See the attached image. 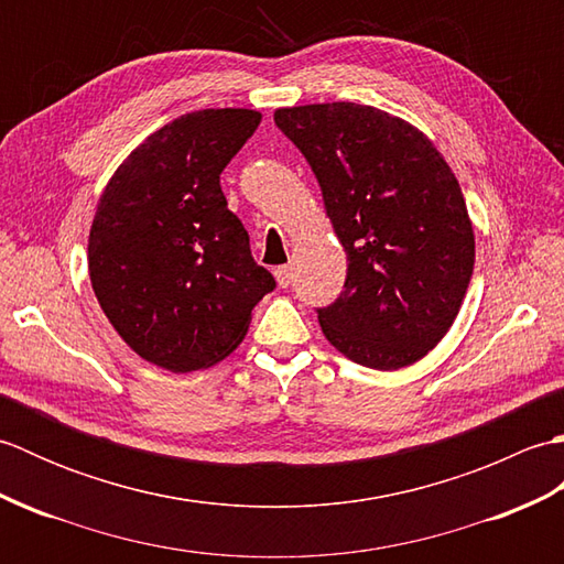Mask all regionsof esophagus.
Here are the masks:
<instances>
[{"mask_svg": "<svg viewBox=\"0 0 564 564\" xmlns=\"http://www.w3.org/2000/svg\"><path fill=\"white\" fill-rule=\"evenodd\" d=\"M275 283H279L281 289H289V285L293 283V269L291 267L275 269Z\"/></svg>", "mask_w": 564, "mask_h": 564, "instance_id": "esophagus-1", "label": "esophagus"}]
</instances>
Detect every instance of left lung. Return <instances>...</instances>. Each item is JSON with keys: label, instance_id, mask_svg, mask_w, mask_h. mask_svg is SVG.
I'll return each instance as SVG.
<instances>
[{"label": "left lung", "instance_id": "1", "mask_svg": "<svg viewBox=\"0 0 564 564\" xmlns=\"http://www.w3.org/2000/svg\"><path fill=\"white\" fill-rule=\"evenodd\" d=\"M305 154L346 251V281L319 327L354 364H416L458 317L475 232L458 178L422 130L351 101L275 109Z\"/></svg>", "mask_w": 564, "mask_h": 564}]
</instances>
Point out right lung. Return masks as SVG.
I'll return each mask as SVG.
<instances>
[{"label": "right lung", "instance_id": "obj_1", "mask_svg": "<svg viewBox=\"0 0 564 564\" xmlns=\"http://www.w3.org/2000/svg\"><path fill=\"white\" fill-rule=\"evenodd\" d=\"M259 123L251 109L176 118L128 154L99 198L87 254L94 295L130 349L172 373L230 356L275 285L220 188Z\"/></svg>", "mask_w": 564, "mask_h": 564}]
</instances>
